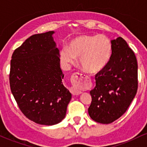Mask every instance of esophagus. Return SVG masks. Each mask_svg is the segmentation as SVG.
Returning a JSON list of instances; mask_svg holds the SVG:
<instances>
[{
    "label": "esophagus",
    "instance_id": "1",
    "mask_svg": "<svg viewBox=\"0 0 147 147\" xmlns=\"http://www.w3.org/2000/svg\"><path fill=\"white\" fill-rule=\"evenodd\" d=\"M75 77H76V79H77L78 85H79V84H84V82H85V79L89 78L87 75H84V74H82V73H79V72H76L75 74ZM71 92L73 95H79V94L82 93V92H81L80 90H77V88H75L72 89Z\"/></svg>",
    "mask_w": 147,
    "mask_h": 147
}]
</instances>
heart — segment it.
<instances>
[{"mask_svg": "<svg viewBox=\"0 0 147 147\" xmlns=\"http://www.w3.org/2000/svg\"><path fill=\"white\" fill-rule=\"evenodd\" d=\"M112 52L111 41L104 35L83 34L70 42L68 48L61 50V59L65 63H73L79 58L85 71L97 72L102 70L110 60Z\"/></svg>", "mask_w": 147, "mask_h": 147, "instance_id": "b5f03b06", "label": "heart"}]
</instances>
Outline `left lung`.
Masks as SVG:
<instances>
[{
    "label": "left lung",
    "instance_id": "obj_1",
    "mask_svg": "<svg viewBox=\"0 0 147 147\" xmlns=\"http://www.w3.org/2000/svg\"><path fill=\"white\" fill-rule=\"evenodd\" d=\"M112 54L107 65L95 75L90 91L88 114L95 122L110 124L126 112L138 90V62L122 37L111 41Z\"/></svg>",
    "mask_w": 147,
    "mask_h": 147
}]
</instances>
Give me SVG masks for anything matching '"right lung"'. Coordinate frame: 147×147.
Returning <instances> with one entry per match:
<instances>
[{"mask_svg":"<svg viewBox=\"0 0 147 147\" xmlns=\"http://www.w3.org/2000/svg\"><path fill=\"white\" fill-rule=\"evenodd\" d=\"M53 31L36 34L14 50L10 62L11 93L23 115L42 125L65 117L72 95L63 86Z\"/></svg>","mask_w":147,"mask_h":147,"instance_id":"right-lung-1","label":"right lung"}]
</instances>
